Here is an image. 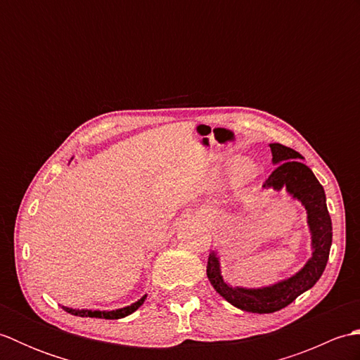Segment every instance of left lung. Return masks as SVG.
Segmentation results:
<instances>
[{"label":"left lung","mask_w":360,"mask_h":360,"mask_svg":"<svg viewBox=\"0 0 360 360\" xmlns=\"http://www.w3.org/2000/svg\"><path fill=\"white\" fill-rule=\"evenodd\" d=\"M269 147L272 160L277 167L264 181L263 187H272L275 190L285 187L288 193L304 205L312 235V257L303 269L290 278L259 289L232 288L221 277L215 250L210 252L207 259V277L217 292L233 307L248 312H257V314H269V312L286 308L304 290L314 286L325 271L333 241L331 217L326 207V196L322 184L317 181L311 168L302 162L300 159H303V156L300 153L281 143H271Z\"/></svg>","instance_id":"obj_1"}]
</instances>
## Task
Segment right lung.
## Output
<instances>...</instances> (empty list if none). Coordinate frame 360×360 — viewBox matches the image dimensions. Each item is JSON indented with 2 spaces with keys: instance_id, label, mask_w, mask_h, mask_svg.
I'll return each mask as SVG.
<instances>
[{
  "instance_id": "right-lung-1",
  "label": "right lung",
  "mask_w": 360,
  "mask_h": 360,
  "mask_svg": "<svg viewBox=\"0 0 360 360\" xmlns=\"http://www.w3.org/2000/svg\"><path fill=\"white\" fill-rule=\"evenodd\" d=\"M145 298L147 295H143L141 300H137L136 303H133L131 307H127V308H122V309H116V311H91V309H72V308H66L62 307L66 312H70L72 316H77V317H94V319H108V320H116V319H122V317H127L134 312L137 308L141 307V304L145 302Z\"/></svg>"
}]
</instances>
